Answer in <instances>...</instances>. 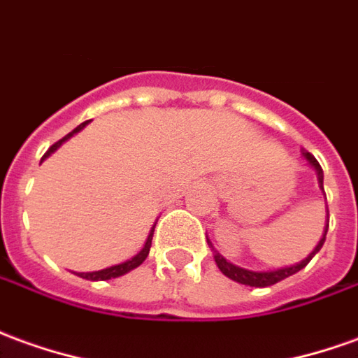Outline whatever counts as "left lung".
<instances>
[{
  "label": "left lung",
  "mask_w": 358,
  "mask_h": 358,
  "mask_svg": "<svg viewBox=\"0 0 358 358\" xmlns=\"http://www.w3.org/2000/svg\"><path fill=\"white\" fill-rule=\"evenodd\" d=\"M302 155H304V159L314 166V171H316V174H318L320 187L324 189V171H322L320 162L316 161V157H314V155L306 153V151H304ZM327 219H329V213H327ZM327 227H329V224H327ZM326 232H324V238L318 242V246L314 248V252H312L306 259H302L301 264H296V266L283 267V269H275V271H250V269H242V267L234 266V264H231V262H227V259H224L221 254H217V252H215V264L219 266V269H221L222 273L227 275L229 279H232V281H236V283L250 285V287H269V285L279 283V281H283V279H287V277H291V275H294L296 271H301L302 267L308 266L310 259L316 256V254L320 252V248L324 246V242H326Z\"/></svg>",
  "instance_id": "obj_1"
}]
</instances>
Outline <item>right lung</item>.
<instances>
[{
  "mask_svg": "<svg viewBox=\"0 0 358 358\" xmlns=\"http://www.w3.org/2000/svg\"><path fill=\"white\" fill-rule=\"evenodd\" d=\"M89 122H83L81 126H77L73 129V131H69L66 137H62L59 141H56V143L50 147L48 151L44 153V157H42V161L46 159V157H50V153H54L59 145L64 143L66 139H69V137L73 136V134H77L79 129H83L85 126H87ZM153 232H155V227L151 229V234H149V238H147V242H145L143 250L137 254V256H134L131 259H127V262H124V264H118V266H112V267H106V269H101V271H92V273H79V277H83V279H89V281H106V279H114V277H120V275L127 273V271H131V269H136L137 266H141L145 262V257L149 256V248H151V240H153Z\"/></svg>",
  "mask_w": 358,
  "mask_h": 358,
  "instance_id": "add662e5",
  "label": "right lung"
}]
</instances>
